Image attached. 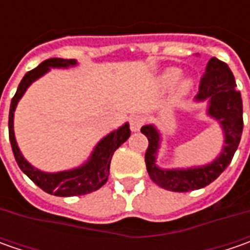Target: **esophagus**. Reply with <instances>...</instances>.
Returning a JSON list of instances; mask_svg holds the SVG:
<instances>
[{"label": "esophagus", "mask_w": 250, "mask_h": 250, "mask_svg": "<svg viewBox=\"0 0 250 250\" xmlns=\"http://www.w3.org/2000/svg\"><path fill=\"white\" fill-rule=\"evenodd\" d=\"M130 129L133 130V132H136V130H139L142 128V125L145 124V118L142 117V115H132L130 117Z\"/></svg>", "instance_id": "obj_1"}]
</instances>
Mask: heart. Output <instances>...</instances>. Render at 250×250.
Segmentation results:
<instances>
[{"label":"heart","instance_id":"heart-1","mask_svg":"<svg viewBox=\"0 0 250 250\" xmlns=\"http://www.w3.org/2000/svg\"><path fill=\"white\" fill-rule=\"evenodd\" d=\"M178 76H179V72L175 71V69H171V71H168V72L164 75L163 82H164V84L169 86V84H172V83L177 81ZM190 86H192V82H190V81H182V83L179 84V91H181V93H187V91L190 89Z\"/></svg>","mask_w":250,"mask_h":250}]
</instances>
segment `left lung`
I'll return each instance as SVG.
<instances>
[{
    "instance_id": "1",
    "label": "left lung",
    "mask_w": 250,
    "mask_h": 250,
    "mask_svg": "<svg viewBox=\"0 0 250 250\" xmlns=\"http://www.w3.org/2000/svg\"><path fill=\"white\" fill-rule=\"evenodd\" d=\"M197 100L210 99L208 112L223 126L226 146L220 157L210 166L193 169H160L156 166V151L159 150V133L151 125L142 126L149 146L145 154L150 178L160 188L171 192H190L207 187L221 175L235 154L244 129L242 97L236 89L235 79L228 65L213 57L207 62L206 71L200 78Z\"/></svg>"
}]
</instances>
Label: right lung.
<instances>
[{
	"label": "right lung",
	"mask_w": 250,
	"mask_h": 250,
	"mask_svg": "<svg viewBox=\"0 0 250 250\" xmlns=\"http://www.w3.org/2000/svg\"><path fill=\"white\" fill-rule=\"evenodd\" d=\"M75 63H76L75 60H63V58H50L47 61H43L37 68H34L24 75L23 79L18 86V90L12 97L11 107H9L8 128H9V140H11L15 160H16L19 168L33 181L37 187L42 188L44 192L51 193L54 196H82V195H87V193L100 189L108 179L110 163L114 151L118 149L124 142H126V139L130 136L129 125L125 124L120 129L112 132L101 140L93 151L90 160L83 167L76 168L73 171L47 174V172H42V171L33 168L22 157L14 135V111L18 101L23 96L26 89L30 86V83L44 75L50 68H54V66L62 68V66H69V65H75Z\"/></svg>",
	"instance_id": "obj_1"
}]
</instances>
